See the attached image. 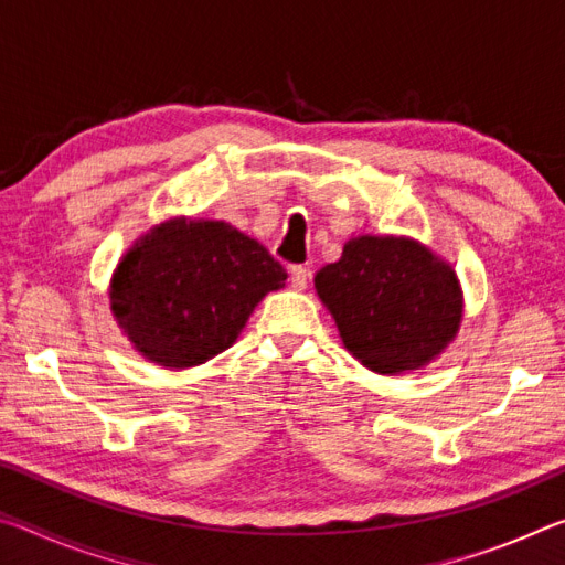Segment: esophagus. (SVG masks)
I'll return each mask as SVG.
<instances>
[{"instance_id":"1","label":"esophagus","mask_w":565,"mask_h":565,"mask_svg":"<svg viewBox=\"0 0 565 565\" xmlns=\"http://www.w3.org/2000/svg\"><path fill=\"white\" fill-rule=\"evenodd\" d=\"M289 281L296 291H303L306 284H309V269H306V266H291Z\"/></svg>"}]
</instances>
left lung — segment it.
I'll return each mask as SVG.
<instances>
[{
    "label": "left lung",
    "instance_id": "left-lung-1",
    "mask_svg": "<svg viewBox=\"0 0 565 565\" xmlns=\"http://www.w3.org/2000/svg\"><path fill=\"white\" fill-rule=\"evenodd\" d=\"M343 347L376 374L426 366L461 327L456 271L406 236H356L313 276Z\"/></svg>",
    "mask_w": 565,
    "mask_h": 565
}]
</instances>
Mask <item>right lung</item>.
<instances>
[{"label":"right lung","instance_id":"obj_1","mask_svg":"<svg viewBox=\"0 0 565 565\" xmlns=\"http://www.w3.org/2000/svg\"><path fill=\"white\" fill-rule=\"evenodd\" d=\"M284 281V266L232 224L169 218L124 254L109 299L141 356L189 369L232 347Z\"/></svg>","mask_w":565,"mask_h":565}]
</instances>
